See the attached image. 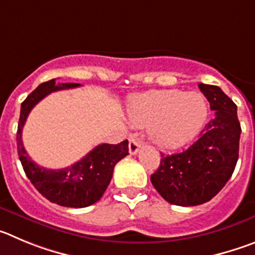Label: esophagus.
Returning a JSON list of instances; mask_svg holds the SVG:
<instances>
[{"instance_id": "34e87169", "label": "esophagus", "mask_w": 255, "mask_h": 255, "mask_svg": "<svg viewBox=\"0 0 255 255\" xmlns=\"http://www.w3.org/2000/svg\"><path fill=\"white\" fill-rule=\"evenodd\" d=\"M128 150H129L130 155H136L139 150V141L136 137H130L129 144H128Z\"/></svg>"}]
</instances>
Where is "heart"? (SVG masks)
I'll use <instances>...</instances> for the list:
<instances>
[{"mask_svg": "<svg viewBox=\"0 0 255 255\" xmlns=\"http://www.w3.org/2000/svg\"><path fill=\"white\" fill-rule=\"evenodd\" d=\"M127 114L132 125L148 127L156 144L173 148L196 136L207 119L208 105L199 93L153 90L134 96Z\"/></svg>", "mask_w": 255, "mask_h": 255, "instance_id": "1", "label": "heart"}]
</instances>
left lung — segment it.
I'll return each instance as SVG.
<instances>
[{
	"label": "left lung",
	"mask_w": 255,
	"mask_h": 255,
	"mask_svg": "<svg viewBox=\"0 0 255 255\" xmlns=\"http://www.w3.org/2000/svg\"><path fill=\"white\" fill-rule=\"evenodd\" d=\"M213 117L198 139L180 152H161L151 183L171 205L198 206L219 193L234 173L239 157L240 128L236 105L219 86L199 84Z\"/></svg>",
	"instance_id": "1"
}]
</instances>
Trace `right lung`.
<instances>
[{"instance_id":"right-lung-1","label":"right lung","mask_w":255,"mask_h":255,"mask_svg":"<svg viewBox=\"0 0 255 255\" xmlns=\"http://www.w3.org/2000/svg\"><path fill=\"white\" fill-rule=\"evenodd\" d=\"M80 84H56L54 80L43 82L21 103L17 126V153L24 171L31 184L48 201L59 206L82 208L94 205L104 194L113 176L114 166L128 155V141L117 144L102 143L80 161L58 170L45 169L30 159L22 144V127L34 107L50 93L73 89Z\"/></svg>"}]
</instances>
